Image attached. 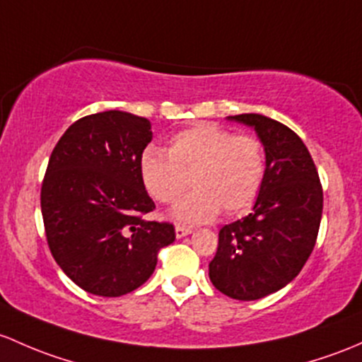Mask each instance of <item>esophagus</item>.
<instances>
[{"mask_svg": "<svg viewBox=\"0 0 362 362\" xmlns=\"http://www.w3.org/2000/svg\"><path fill=\"white\" fill-rule=\"evenodd\" d=\"M192 232L191 227H185V226H177L175 227V235H177L178 239L184 238V235H189Z\"/></svg>", "mask_w": 362, "mask_h": 362, "instance_id": "1", "label": "esophagus"}]
</instances>
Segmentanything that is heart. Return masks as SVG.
I'll return each mask as SVG.
<instances>
[{"label":"heart","mask_w":362,"mask_h":362,"mask_svg":"<svg viewBox=\"0 0 362 362\" xmlns=\"http://www.w3.org/2000/svg\"><path fill=\"white\" fill-rule=\"evenodd\" d=\"M166 152L154 147L144 151L140 178L146 191L166 204L175 203L192 180L196 191L171 211L178 222H208L218 210L223 216L245 213L264 185L265 151L251 135H234L213 123H197L175 133Z\"/></svg>","instance_id":"b5f03b06"}]
</instances>
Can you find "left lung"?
<instances>
[{"mask_svg": "<svg viewBox=\"0 0 362 362\" xmlns=\"http://www.w3.org/2000/svg\"><path fill=\"white\" fill-rule=\"evenodd\" d=\"M227 119L257 132L267 170L253 211L220 229L210 279L223 295L250 302L286 286L309 260L322 216V187L309 149L290 128L262 114Z\"/></svg>", "mask_w": 362, "mask_h": 362, "instance_id": "left-lung-1", "label": "left lung"}]
</instances>
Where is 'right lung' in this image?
<instances>
[{
    "label": "right lung",
    "instance_id": "right-lung-1",
    "mask_svg": "<svg viewBox=\"0 0 362 362\" xmlns=\"http://www.w3.org/2000/svg\"><path fill=\"white\" fill-rule=\"evenodd\" d=\"M151 121L123 111L81 117L60 136L41 185L50 251L72 283L98 296H121L154 272L159 250L175 241L140 178Z\"/></svg>",
    "mask_w": 362,
    "mask_h": 362
}]
</instances>
